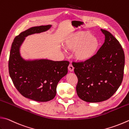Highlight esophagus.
Returning <instances> with one entry per match:
<instances>
[{"instance_id": "1", "label": "esophagus", "mask_w": 129, "mask_h": 129, "mask_svg": "<svg viewBox=\"0 0 129 129\" xmlns=\"http://www.w3.org/2000/svg\"><path fill=\"white\" fill-rule=\"evenodd\" d=\"M68 69H69V70L70 72H72L74 70V67H73V66L72 65V64H70L69 66V67H68Z\"/></svg>"}]
</instances>
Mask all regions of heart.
<instances>
[{"label":"heart","instance_id":"obj_1","mask_svg":"<svg viewBox=\"0 0 129 129\" xmlns=\"http://www.w3.org/2000/svg\"><path fill=\"white\" fill-rule=\"evenodd\" d=\"M67 49L74 50V57L80 62H86L95 54L99 42L96 37L86 31H78L69 35L64 41Z\"/></svg>","mask_w":129,"mask_h":129}]
</instances>
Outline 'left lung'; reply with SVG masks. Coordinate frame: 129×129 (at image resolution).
<instances>
[{"mask_svg":"<svg viewBox=\"0 0 129 129\" xmlns=\"http://www.w3.org/2000/svg\"><path fill=\"white\" fill-rule=\"evenodd\" d=\"M101 31L105 40L96 54L86 62L72 63L78 79L77 95L87 102L107 100L117 90L123 79L125 54L122 48L110 32Z\"/></svg>","mask_w":129,"mask_h":129,"instance_id":"8db88e82","label":"left lung"}]
</instances>
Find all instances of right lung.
I'll list each match as a JSON object with an SVG mask.
<instances>
[{
	"label": "right lung",
	"mask_w": 129,
	"mask_h": 129,
	"mask_svg": "<svg viewBox=\"0 0 129 129\" xmlns=\"http://www.w3.org/2000/svg\"><path fill=\"white\" fill-rule=\"evenodd\" d=\"M51 27H33L20 33L12 43L9 55V73L14 85L25 98L38 102L54 98L57 84L67 75L70 63L47 59L25 60L21 55L20 47L27 36L45 32Z\"/></svg>",
	"instance_id": "obj_1"
}]
</instances>
